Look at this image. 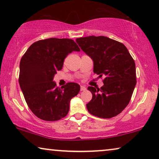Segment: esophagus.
<instances>
[{"label": "esophagus", "mask_w": 159, "mask_h": 159, "mask_svg": "<svg viewBox=\"0 0 159 159\" xmlns=\"http://www.w3.org/2000/svg\"><path fill=\"white\" fill-rule=\"evenodd\" d=\"M80 90L81 91H84V90H86V88L84 86H83V85H82L81 87H80Z\"/></svg>", "instance_id": "esophagus-1"}]
</instances>
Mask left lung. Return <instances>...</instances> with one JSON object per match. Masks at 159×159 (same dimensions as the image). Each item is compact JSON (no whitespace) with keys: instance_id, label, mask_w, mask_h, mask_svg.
<instances>
[{"instance_id":"1","label":"left lung","mask_w":159,"mask_h":159,"mask_svg":"<svg viewBox=\"0 0 159 159\" xmlns=\"http://www.w3.org/2000/svg\"><path fill=\"white\" fill-rule=\"evenodd\" d=\"M82 51L92 58L93 72L103 76L101 88L92 86V100L86 104L89 113L110 119L120 114L129 104L136 85L135 63L125 45L105 36L76 39Z\"/></svg>"}]
</instances>
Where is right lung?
<instances>
[{
  "instance_id": "right-lung-1",
  "label": "right lung",
  "mask_w": 159,
  "mask_h": 159,
  "mask_svg": "<svg viewBox=\"0 0 159 159\" xmlns=\"http://www.w3.org/2000/svg\"><path fill=\"white\" fill-rule=\"evenodd\" d=\"M73 51L80 49L71 39L49 38L34 43L21 58L19 85L30 110L40 119L52 121L64 118L71 99L80 92V84L75 82L59 88L53 81L64 58Z\"/></svg>"
}]
</instances>
